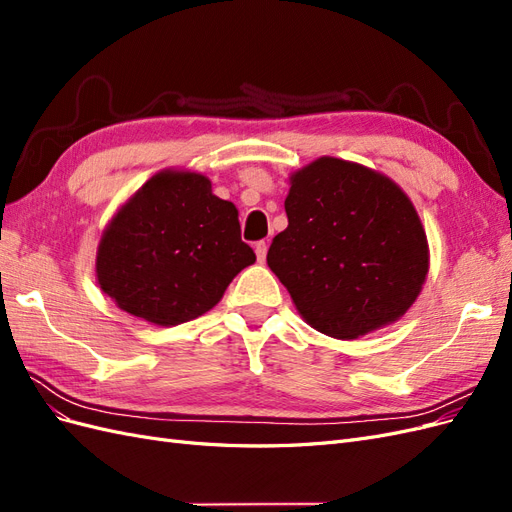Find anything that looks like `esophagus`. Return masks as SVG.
Listing matches in <instances>:
<instances>
[{
    "instance_id": "esophagus-1",
    "label": "esophagus",
    "mask_w": 512,
    "mask_h": 512,
    "mask_svg": "<svg viewBox=\"0 0 512 512\" xmlns=\"http://www.w3.org/2000/svg\"><path fill=\"white\" fill-rule=\"evenodd\" d=\"M254 252H256L258 262H265V258H267V243L265 241H256Z\"/></svg>"
}]
</instances>
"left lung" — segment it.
<instances>
[{
  "mask_svg": "<svg viewBox=\"0 0 512 512\" xmlns=\"http://www.w3.org/2000/svg\"><path fill=\"white\" fill-rule=\"evenodd\" d=\"M288 228L267 262L307 324L354 339L416 301L429 252L410 198L365 166L320 158L290 179Z\"/></svg>",
  "mask_w": 512,
  "mask_h": 512,
  "instance_id": "8db88e82",
  "label": "left lung"
}]
</instances>
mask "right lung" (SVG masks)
Listing matches in <instances>:
<instances>
[{
    "label": "right lung",
    "instance_id": "obj_1",
    "mask_svg": "<svg viewBox=\"0 0 512 512\" xmlns=\"http://www.w3.org/2000/svg\"><path fill=\"white\" fill-rule=\"evenodd\" d=\"M237 215L207 177L164 170L104 230L100 288L123 312L162 327L203 316L256 260Z\"/></svg>",
    "mask_w": 512,
    "mask_h": 512
}]
</instances>
